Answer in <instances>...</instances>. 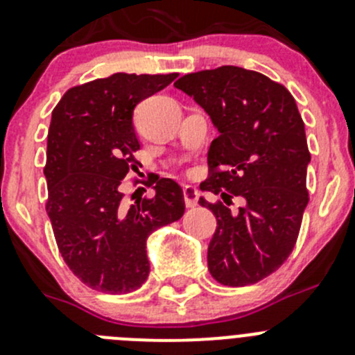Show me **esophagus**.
<instances>
[{
    "label": "esophagus",
    "mask_w": 355,
    "mask_h": 355,
    "mask_svg": "<svg viewBox=\"0 0 355 355\" xmlns=\"http://www.w3.org/2000/svg\"><path fill=\"white\" fill-rule=\"evenodd\" d=\"M183 197H184V204H187V207H195L197 206V199H199V191H197V188L195 187L187 184V187H183Z\"/></svg>",
    "instance_id": "1"
}]
</instances>
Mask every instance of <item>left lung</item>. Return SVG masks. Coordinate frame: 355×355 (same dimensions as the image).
<instances>
[{"label": "left lung", "instance_id": "1", "mask_svg": "<svg viewBox=\"0 0 355 355\" xmlns=\"http://www.w3.org/2000/svg\"><path fill=\"white\" fill-rule=\"evenodd\" d=\"M211 116L220 135L207 153L202 190L216 230L207 268L218 284L245 287L282 268L294 250L308 200L304 123L284 84L239 67L187 73L174 83ZM234 196L247 206L232 214Z\"/></svg>", "mask_w": 355, "mask_h": 355}]
</instances>
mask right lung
Instances as JSON below:
<instances>
[{"label": "right lung", "instance_id": "obj_1", "mask_svg": "<svg viewBox=\"0 0 355 355\" xmlns=\"http://www.w3.org/2000/svg\"><path fill=\"white\" fill-rule=\"evenodd\" d=\"M175 77L118 71L70 87L52 110L45 211L70 271L95 291H137L149 275V234L184 213L183 190L167 178L148 180L155 195L132 206L123 204L121 191L139 165L133 109Z\"/></svg>", "mask_w": 355, "mask_h": 355}]
</instances>
